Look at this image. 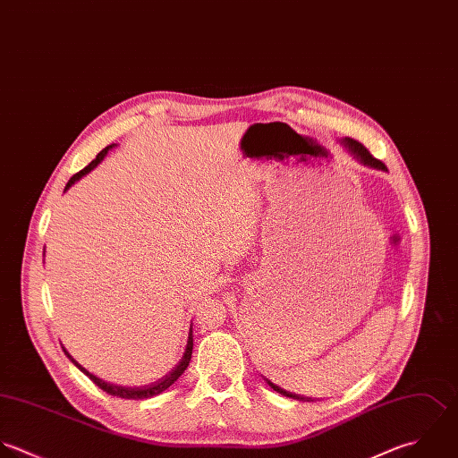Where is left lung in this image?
<instances>
[{
	"label": "left lung",
	"instance_id": "obj_1",
	"mask_svg": "<svg viewBox=\"0 0 458 458\" xmlns=\"http://www.w3.org/2000/svg\"><path fill=\"white\" fill-rule=\"evenodd\" d=\"M350 153L353 154V157H357L362 165H366V166H371V168H378V170H387L386 168V165L380 161V159H377V157H373V154L369 153L360 142H357V140H353V139H343V142H341ZM267 382H268V386L274 389V391H277V393H281L283 396H288V398H293V400H302V402H309L310 398H304V396H301V394H293V393H290V391H286V389H281L279 386H276L274 382H270L268 378H267Z\"/></svg>",
	"mask_w": 458,
	"mask_h": 458
}]
</instances>
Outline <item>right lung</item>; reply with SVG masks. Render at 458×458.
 <instances>
[{"instance_id":"obj_1","label":"right lung","mask_w":458,"mask_h":458,"mask_svg":"<svg viewBox=\"0 0 458 458\" xmlns=\"http://www.w3.org/2000/svg\"><path fill=\"white\" fill-rule=\"evenodd\" d=\"M115 144H112V146H108V148H105L101 153L96 156V159H92L83 170H80L78 174H74L71 179H69V182L65 184V190H69L80 177H83L85 174H89L90 170H94L101 161H103V157L108 154V151L114 148ZM193 330H191V327H190V334H188V341H186V348H184V353H182V357H181V360H179V364L168 373V375H165L161 380H157V382H154L151 386H146V387H123V386H115V384H110V382H105V380H101V378H98L96 375H92V373H89L81 364H78L72 357H71V353L64 348V352H65V355L71 359V362L78 368V369H81L98 387H101L103 391H106L108 394H112V396H117V398H124V400H146V398H153L156 394H159V393H163L165 389H168L182 373H184V369L188 368V364H190V359H191V350H193V334H191Z\"/></svg>"}]
</instances>
